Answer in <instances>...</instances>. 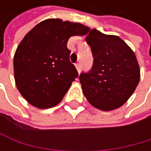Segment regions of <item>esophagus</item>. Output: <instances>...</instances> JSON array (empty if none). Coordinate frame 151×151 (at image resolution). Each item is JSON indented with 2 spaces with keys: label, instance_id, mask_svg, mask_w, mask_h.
<instances>
[{
  "label": "esophagus",
  "instance_id": "1",
  "mask_svg": "<svg viewBox=\"0 0 151 151\" xmlns=\"http://www.w3.org/2000/svg\"><path fill=\"white\" fill-rule=\"evenodd\" d=\"M75 67H76V69H77L78 72H80V71H81V64H80V63H77V64H75Z\"/></svg>",
  "mask_w": 151,
  "mask_h": 151
}]
</instances>
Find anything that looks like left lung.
<instances>
[{
  "mask_svg": "<svg viewBox=\"0 0 151 151\" xmlns=\"http://www.w3.org/2000/svg\"><path fill=\"white\" fill-rule=\"evenodd\" d=\"M86 37L93 65L81 72L80 82L88 101L101 111L122 106L136 90L140 74L137 58L124 40L92 29Z\"/></svg>",
  "mask_w": 151,
  "mask_h": 151,
  "instance_id": "8db88e82",
  "label": "left lung"
}]
</instances>
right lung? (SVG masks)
<instances>
[{
	"label": "right lung",
	"instance_id": "1",
	"mask_svg": "<svg viewBox=\"0 0 151 151\" xmlns=\"http://www.w3.org/2000/svg\"><path fill=\"white\" fill-rule=\"evenodd\" d=\"M88 31L81 23L48 19L25 35L15 51L13 69L17 89L29 103L49 109L61 101L79 76L70 61L67 42Z\"/></svg>",
	"mask_w": 151,
	"mask_h": 151
}]
</instances>
